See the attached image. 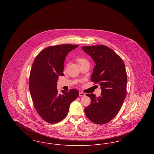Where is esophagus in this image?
<instances>
[{
	"mask_svg": "<svg viewBox=\"0 0 154 154\" xmlns=\"http://www.w3.org/2000/svg\"><path fill=\"white\" fill-rule=\"evenodd\" d=\"M85 95V94L84 92H80L79 93V96H84Z\"/></svg>",
	"mask_w": 154,
	"mask_h": 154,
	"instance_id": "34e87169",
	"label": "esophagus"
}]
</instances>
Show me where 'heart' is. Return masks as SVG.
<instances>
[{
  "mask_svg": "<svg viewBox=\"0 0 154 154\" xmlns=\"http://www.w3.org/2000/svg\"><path fill=\"white\" fill-rule=\"evenodd\" d=\"M87 60L85 59L82 58H80L77 59V62L79 64H80L81 63H83L84 62H86Z\"/></svg>",
  "mask_w": 154,
  "mask_h": 154,
  "instance_id": "1",
  "label": "heart"
}]
</instances>
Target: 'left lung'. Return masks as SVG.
Returning a JSON list of instances; mask_svg holds the SVG:
<instances>
[{"label":"left lung","instance_id":"8db88e82","mask_svg":"<svg viewBox=\"0 0 154 154\" xmlns=\"http://www.w3.org/2000/svg\"><path fill=\"white\" fill-rule=\"evenodd\" d=\"M83 51L91 57L96 65L91 80L101 86L100 96L87 94L91 104L85 108L88 119L97 124H104L115 117L126 95L127 74L119 56L103 45L83 46Z\"/></svg>","mask_w":154,"mask_h":154}]
</instances>
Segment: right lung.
I'll return each mask as SVG.
<instances>
[{
  "mask_svg": "<svg viewBox=\"0 0 154 154\" xmlns=\"http://www.w3.org/2000/svg\"><path fill=\"white\" fill-rule=\"evenodd\" d=\"M78 45L60 44L44 48L35 59L30 73V93L38 115L45 121L55 124L66 117L71 103L79 92L75 89L69 92L57 88L59 75L64 69L67 54Z\"/></svg>",
  "mask_w": 154,
  "mask_h": 154,
  "instance_id": "1",
  "label": "right lung"
}]
</instances>
